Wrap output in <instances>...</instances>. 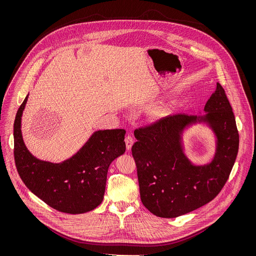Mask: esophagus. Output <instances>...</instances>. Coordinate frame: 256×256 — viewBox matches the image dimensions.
Wrapping results in <instances>:
<instances>
[{
	"label": "esophagus",
	"instance_id": "1",
	"mask_svg": "<svg viewBox=\"0 0 256 256\" xmlns=\"http://www.w3.org/2000/svg\"><path fill=\"white\" fill-rule=\"evenodd\" d=\"M124 141H126V148L130 150L132 148V145H134V138H132V136L130 134L126 135V136Z\"/></svg>",
	"mask_w": 256,
	"mask_h": 256
}]
</instances>
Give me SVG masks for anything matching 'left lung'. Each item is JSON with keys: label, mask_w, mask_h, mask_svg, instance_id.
<instances>
[{"label": "left lung", "mask_w": 256, "mask_h": 256, "mask_svg": "<svg viewBox=\"0 0 256 256\" xmlns=\"http://www.w3.org/2000/svg\"><path fill=\"white\" fill-rule=\"evenodd\" d=\"M204 116L169 115L135 130L132 148L140 188L146 209L161 218H176L211 202L228 180L239 148V134L230 100L217 84L207 100ZM206 122L218 137L214 160L196 166L181 146L184 128Z\"/></svg>", "instance_id": "left-lung-1"}]
</instances>
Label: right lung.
<instances>
[{
	"label": "right lung",
	"instance_id": "obj_1",
	"mask_svg": "<svg viewBox=\"0 0 256 256\" xmlns=\"http://www.w3.org/2000/svg\"><path fill=\"white\" fill-rule=\"evenodd\" d=\"M28 96L14 121V160L24 185L40 200L63 213L82 214L104 200L110 163L126 150V130H98L74 156L61 163L34 158L24 146L22 113Z\"/></svg>",
	"mask_w": 256,
	"mask_h": 256
}]
</instances>
